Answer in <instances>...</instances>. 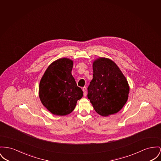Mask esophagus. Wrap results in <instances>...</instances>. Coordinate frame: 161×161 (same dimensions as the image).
Here are the masks:
<instances>
[{
	"mask_svg": "<svg viewBox=\"0 0 161 161\" xmlns=\"http://www.w3.org/2000/svg\"><path fill=\"white\" fill-rule=\"evenodd\" d=\"M82 90H83V92H84V97H86V86H84V87H83V88H82Z\"/></svg>",
	"mask_w": 161,
	"mask_h": 161,
	"instance_id": "1",
	"label": "esophagus"
}]
</instances>
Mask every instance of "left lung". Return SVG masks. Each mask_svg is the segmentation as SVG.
Listing matches in <instances>:
<instances>
[{"instance_id": "1", "label": "left lung", "mask_w": 161, "mask_h": 161, "mask_svg": "<svg viewBox=\"0 0 161 161\" xmlns=\"http://www.w3.org/2000/svg\"><path fill=\"white\" fill-rule=\"evenodd\" d=\"M93 79L87 97L98 114L107 117L117 113L128 99V82L116 64L99 57L93 64Z\"/></svg>"}]
</instances>
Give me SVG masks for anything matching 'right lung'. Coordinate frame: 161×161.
I'll list each match as a JSON object with an SVG mask.
<instances>
[{
    "label": "right lung",
    "mask_w": 161,
    "mask_h": 161,
    "mask_svg": "<svg viewBox=\"0 0 161 161\" xmlns=\"http://www.w3.org/2000/svg\"><path fill=\"white\" fill-rule=\"evenodd\" d=\"M73 62L62 58L50 64L40 82L39 97L43 106L55 115L64 116L71 113L77 100L83 97L71 75Z\"/></svg>",
    "instance_id": "add662e5"
}]
</instances>
